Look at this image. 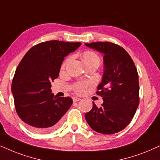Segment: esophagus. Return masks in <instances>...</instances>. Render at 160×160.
Wrapping results in <instances>:
<instances>
[{"instance_id": "1", "label": "esophagus", "mask_w": 160, "mask_h": 160, "mask_svg": "<svg viewBox=\"0 0 160 160\" xmlns=\"http://www.w3.org/2000/svg\"><path fill=\"white\" fill-rule=\"evenodd\" d=\"M81 98H78V97H72V101H74V102H77V101H80Z\"/></svg>"}]
</instances>
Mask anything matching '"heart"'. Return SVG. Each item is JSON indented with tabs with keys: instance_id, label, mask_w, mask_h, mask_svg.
I'll return each mask as SVG.
<instances>
[{
	"instance_id": "1",
	"label": "heart",
	"mask_w": 160,
	"mask_h": 160,
	"mask_svg": "<svg viewBox=\"0 0 160 160\" xmlns=\"http://www.w3.org/2000/svg\"><path fill=\"white\" fill-rule=\"evenodd\" d=\"M82 58L83 61H84V62L86 64V65L87 64L90 63V62H100V59H99L98 56L97 55L95 52H93V51H84V52L82 53ZM69 60H70V59L68 58V59H67L64 61V62L62 63V68H64L65 67V65H67V63ZM86 88H87L86 84L78 83V84H76L75 89H76V91L78 93H83L85 90H86Z\"/></svg>"
}]
</instances>
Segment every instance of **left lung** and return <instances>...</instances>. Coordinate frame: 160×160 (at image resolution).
<instances>
[{"mask_svg":"<svg viewBox=\"0 0 160 160\" xmlns=\"http://www.w3.org/2000/svg\"><path fill=\"white\" fill-rule=\"evenodd\" d=\"M103 54L102 81L96 93L103 103L98 108L92 102V109L85 114L89 126L105 134L117 133L127 126L139 105L138 73L126 50L110 42L85 43Z\"/></svg>","mask_w":160,"mask_h":160,"instance_id":"1","label":"left lung"}]
</instances>
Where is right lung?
<instances>
[{
	"mask_svg": "<svg viewBox=\"0 0 160 160\" xmlns=\"http://www.w3.org/2000/svg\"><path fill=\"white\" fill-rule=\"evenodd\" d=\"M81 45L59 40L39 43L26 53L18 65L12 92L17 113L32 132H53L72 105L70 97L54 96L51 82L59 76L65 57Z\"/></svg>",
	"mask_w": 160,
	"mask_h": 160,
	"instance_id": "1",
	"label": "right lung"
}]
</instances>
